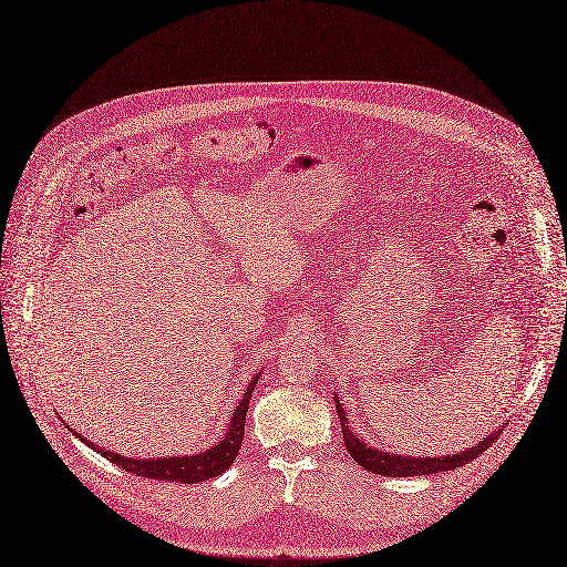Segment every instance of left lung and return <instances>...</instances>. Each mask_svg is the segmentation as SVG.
Here are the masks:
<instances>
[{
	"instance_id": "1",
	"label": "left lung",
	"mask_w": 567,
	"mask_h": 567,
	"mask_svg": "<svg viewBox=\"0 0 567 567\" xmlns=\"http://www.w3.org/2000/svg\"><path fill=\"white\" fill-rule=\"evenodd\" d=\"M333 399H336V412L340 416L344 447H348L350 456L361 467H365L368 473L384 475V477H414V475H435V473L454 471V467H461L467 461H473L475 456H480L491 445V442L498 440V435L503 431L498 426L496 431H491L484 440H480L477 445L467 447V450H463L458 454H447V456H403V454H391V452H384L380 447L365 445V442L352 431L350 414L344 412L342 403L338 401V393H333Z\"/></svg>"
}]
</instances>
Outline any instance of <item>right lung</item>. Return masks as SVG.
<instances>
[{"mask_svg": "<svg viewBox=\"0 0 567 567\" xmlns=\"http://www.w3.org/2000/svg\"><path fill=\"white\" fill-rule=\"evenodd\" d=\"M261 373H257L248 386H245V393L240 403L234 408L231 412V420L229 426L223 435V440L213 445L206 452L199 454H185V456H153V458H134V456H122L117 452L104 450V447H96L94 442H90L87 437H83L81 433H76V429H66L71 431V435H76L81 442L90 450H94L96 454H102L104 458H109L111 463L120 465L122 471L134 473L138 477H147V480H166V482H181V484H199L213 477L223 475L227 467L236 461L238 450H240V442H243V433H245V414H248L250 408V399H252V391L257 386Z\"/></svg>", "mask_w": 567, "mask_h": 567, "instance_id": "1", "label": "right lung"}]
</instances>
